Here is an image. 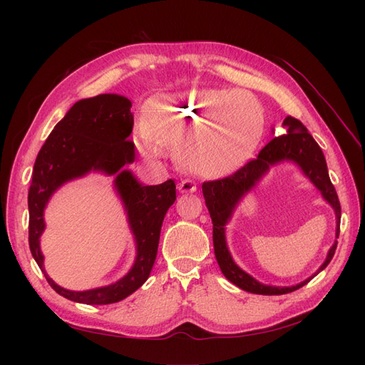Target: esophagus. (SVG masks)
I'll use <instances>...</instances> for the list:
<instances>
[{"instance_id": "obj_1", "label": "esophagus", "mask_w": 365, "mask_h": 365, "mask_svg": "<svg viewBox=\"0 0 365 365\" xmlns=\"http://www.w3.org/2000/svg\"><path fill=\"white\" fill-rule=\"evenodd\" d=\"M178 190L181 193H192V192L197 190V184L195 181H192V180H182L178 184Z\"/></svg>"}]
</instances>
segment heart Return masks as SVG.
Here are the masks:
<instances>
[{
	"instance_id": "1",
	"label": "heart",
	"mask_w": 365,
	"mask_h": 365,
	"mask_svg": "<svg viewBox=\"0 0 365 365\" xmlns=\"http://www.w3.org/2000/svg\"><path fill=\"white\" fill-rule=\"evenodd\" d=\"M141 132L138 148L145 157L157 158L160 146H170L184 168L219 176L257 145L263 108L248 91L190 88L149 98L143 109Z\"/></svg>"
}]
</instances>
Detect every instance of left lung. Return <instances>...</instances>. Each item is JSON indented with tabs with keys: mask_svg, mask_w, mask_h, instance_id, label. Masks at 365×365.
Instances as JSON below:
<instances>
[{
	"mask_svg": "<svg viewBox=\"0 0 365 365\" xmlns=\"http://www.w3.org/2000/svg\"><path fill=\"white\" fill-rule=\"evenodd\" d=\"M283 128L286 129V134L272 138L268 145L259 152L257 158L250 160L247 164L242 165L240 169L225 176V178L205 181L202 184L205 205L213 222V245L219 268L231 283H235L240 289L252 294L282 295L300 289L302 286H304L307 282H311L312 277H315L319 271H323L327 267L334 257L338 244V242H335L332 248L329 250L326 262L322 264V268L318 269L317 274H314L311 279L302 282L300 284L289 286V288H279V286H267L259 283L245 271H242L230 256L225 242L224 227L231 213H233L236 204L239 202L242 196L248 190H251V187L269 169V165L284 160H291L300 165L306 176H309V180H311L317 189L322 192L324 200L334 207L336 215V237L339 236L341 205L338 195L335 192V187L329 178L327 164L323 155V150L319 149L318 143L314 140L311 134H309L300 120L288 115L283 120Z\"/></svg>",
	"mask_w": 365,
	"mask_h": 365,
	"instance_id": "1",
	"label": "left lung"
}]
</instances>
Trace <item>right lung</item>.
<instances>
[{"label": "right lung", "mask_w": 365, "mask_h": 365, "mask_svg": "<svg viewBox=\"0 0 365 365\" xmlns=\"http://www.w3.org/2000/svg\"><path fill=\"white\" fill-rule=\"evenodd\" d=\"M130 106L129 98L117 94H101L74 103L54 126L33 165L29 189V245L42 271L39 237L46 228L43 208L54 190L90 170L117 175L115 189L128 210L129 225L137 240V259L132 269L117 283L83 292L63 289L46 274L54 291L77 303H117L148 280L157 257L163 219L176 200L173 180L143 185L129 170H123V165L135 160V145L128 140L134 128Z\"/></svg>", "instance_id": "obj_1"}]
</instances>
